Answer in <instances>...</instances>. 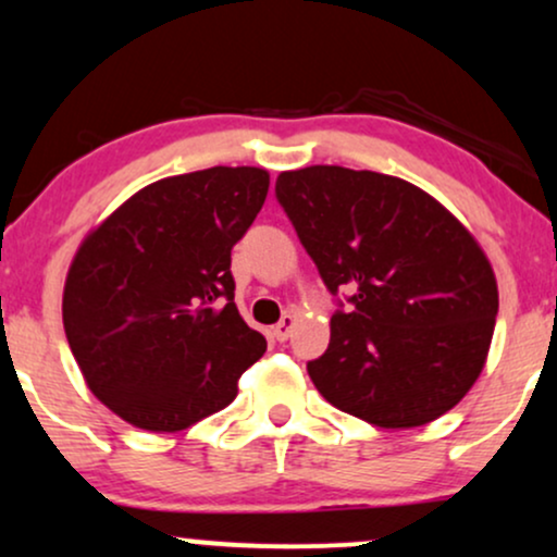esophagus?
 <instances>
[{"label": "esophagus", "mask_w": 557, "mask_h": 557, "mask_svg": "<svg viewBox=\"0 0 557 557\" xmlns=\"http://www.w3.org/2000/svg\"><path fill=\"white\" fill-rule=\"evenodd\" d=\"M293 326H296V317H293V313H285V317L280 319V324H274V330H272V337L277 339V343H285V339L290 337Z\"/></svg>", "instance_id": "34e87169"}]
</instances>
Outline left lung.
<instances>
[{"mask_svg": "<svg viewBox=\"0 0 557 557\" xmlns=\"http://www.w3.org/2000/svg\"><path fill=\"white\" fill-rule=\"evenodd\" d=\"M321 280L352 290L308 376L379 428H418L465 399L485 368L498 283L478 238L438 199L376 171L308 165L274 184Z\"/></svg>", "mask_w": 557, "mask_h": 557, "instance_id": "1", "label": "left lung"}]
</instances>
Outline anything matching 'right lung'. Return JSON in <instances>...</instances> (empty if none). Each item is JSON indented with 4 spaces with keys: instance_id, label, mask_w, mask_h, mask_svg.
Masks as SVG:
<instances>
[{
    "instance_id": "add662e5",
    "label": "right lung",
    "mask_w": 557,
    "mask_h": 557,
    "mask_svg": "<svg viewBox=\"0 0 557 557\" xmlns=\"http://www.w3.org/2000/svg\"><path fill=\"white\" fill-rule=\"evenodd\" d=\"M270 189L253 165L160 178L83 238L62 319L87 388L150 433L184 431L231 405L267 350L233 304L231 249Z\"/></svg>"
}]
</instances>
